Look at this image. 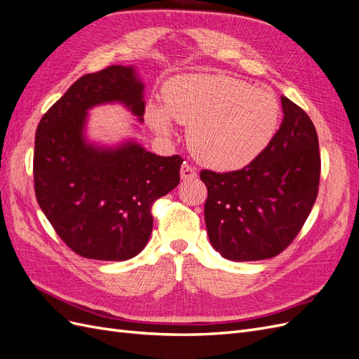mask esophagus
<instances>
[{"instance_id":"obj_1","label":"esophagus","mask_w":359,"mask_h":359,"mask_svg":"<svg viewBox=\"0 0 359 359\" xmlns=\"http://www.w3.org/2000/svg\"><path fill=\"white\" fill-rule=\"evenodd\" d=\"M196 177H198L196 169H194L191 165H189V163H184V165L181 166V180L190 181V180H194Z\"/></svg>"}]
</instances>
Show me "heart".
I'll return each mask as SVG.
<instances>
[{
  "mask_svg": "<svg viewBox=\"0 0 359 359\" xmlns=\"http://www.w3.org/2000/svg\"><path fill=\"white\" fill-rule=\"evenodd\" d=\"M163 99L165 106H147L151 127L170 136L173 121L189 126L194 157L219 170L241 169L262 154L281 116L273 91L222 74L178 76L165 85Z\"/></svg>",
  "mask_w": 359,
  "mask_h": 359,
  "instance_id": "heart-1",
  "label": "heart"
}]
</instances>
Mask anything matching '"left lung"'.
Here are the masks:
<instances>
[{"label":"left lung","instance_id":"left-lung-1","mask_svg":"<svg viewBox=\"0 0 359 359\" xmlns=\"http://www.w3.org/2000/svg\"><path fill=\"white\" fill-rule=\"evenodd\" d=\"M283 123L268 148L240 170H202L211 245L235 262L280 255L295 240L318 198L319 139L310 116L281 97Z\"/></svg>","mask_w":359,"mask_h":359}]
</instances>
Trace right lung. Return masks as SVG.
<instances>
[{"label":"right lung","mask_w":359,"mask_h":359,"mask_svg":"<svg viewBox=\"0 0 359 359\" xmlns=\"http://www.w3.org/2000/svg\"><path fill=\"white\" fill-rule=\"evenodd\" d=\"M144 83L133 67L111 66L76 81L40 119L34 190L41 211L76 255L127 260L153 231V203L180 184V156L161 157L135 140L115 148L85 137L88 111L123 103L144 121Z\"/></svg>","instance_id":"obj_1"}]
</instances>
